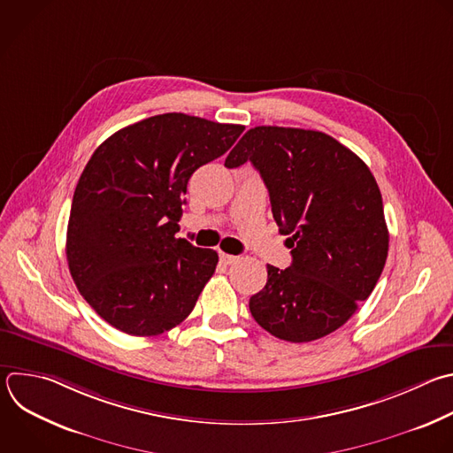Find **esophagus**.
<instances>
[{
    "label": "esophagus",
    "mask_w": 453,
    "mask_h": 453,
    "mask_svg": "<svg viewBox=\"0 0 453 453\" xmlns=\"http://www.w3.org/2000/svg\"><path fill=\"white\" fill-rule=\"evenodd\" d=\"M240 257L238 256H233V254H226V252H220V261L224 263V265H233V263H236Z\"/></svg>",
    "instance_id": "1"
}]
</instances>
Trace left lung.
I'll use <instances>...</instances> for the list:
<instances>
[{"instance_id":"left-lung-1","label":"left lung","mask_w":453,"mask_h":453,"mask_svg":"<svg viewBox=\"0 0 453 453\" xmlns=\"http://www.w3.org/2000/svg\"><path fill=\"white\" fill-rule=\"evenodd\" d=\"M245 162L259 171L293 257L284 270L266 265V284L249 310L279 340H320L356 313L386 265L389 233L379 185L350 149L313 129L256 126L226 167Z\"/></svg>"}]
</instances>
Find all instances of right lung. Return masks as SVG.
Wrapping results in <instances>:
<instances>
[{
  "label": "right lung",
  "instance_id": "right-lung-1",
  "mask_svg": "<svg viewBox=\"0 0 453 453\" xmlns=\"http://www.w3.org/2000/svg\"><path fill=\"white\" fill-rule=\"evenodd\" d=\"M243 129L162 113L94 150L74 190L65 252L76 288L111 327L158 336L192 313L219 254L176 238L187 185Z\"/></svg>",
  "mask_w": 453,
  "mask_h": 453
}]
</instances>
